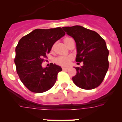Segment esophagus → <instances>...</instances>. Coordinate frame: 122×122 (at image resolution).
Here are the masks:
<instances>
[{
    "mask_svg": "<svg viewBox=\"0 0 122 122\" xmlns=\"http://www.w3.org/2000/svg\"><path fill=\"white\" fill-rule=\"evenodd\" d=\"M68 69V68H65V67L62 68V70H63V71H66Z\"/></svg>",
    "mask_w": 122,
    "mask_h": 122,
    "instance_id": "1",
    "label": "esophagus"
}]
</instances>
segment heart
<instances>
[{
    "label": "heart",
    "instance_id": "1",
    "mask_svg": "<svg viewBox=\"0 0 122 122\" xmlns=\"http://www.w3.org/2000/svg\"><path fill=\"white\" fill-rule=\"evenodd\" d=\"M71 39V38L66 37L65 38H64L63 40V41L65 43V45L66 44L68 41L69 40ZM73 57L71 56H59L58 57L56 58L54 60V62L56 64L59 65L60 66H68L70 64L71 61L73 60Z\"/></svg>",
    "mask_w": 122,
    "mask_h": 122
}]
</instances>
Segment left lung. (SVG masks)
Returning a JSON list of instances; mask_svg holds the SVG:
<instances>
[{"instance_id": "8db88e82", "label": "left lung", "mask_w": 122, "mask_h": 122, "mask_svg": "<svg viewBox=\"0 0 122 122\" xmlns=\"http://www.w3.org/2000/svg\"><path fill=\"white\" fill-rule=\"evenodd\" d=\"M62 29L76 42V61L84 64L81 67H75L77 73L72 77L73 82L86 90L98 87L109 68V51L104 40L95 31L80 25Z\"/></svg>"}]
</instances>
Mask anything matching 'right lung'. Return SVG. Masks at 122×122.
I'll use <instances>...</instances> for the list:
<instances>
[{"instance_id":"right-lung-1","label":"right lung","mask_w":122,"mask_h":122,"mask_svg":"<svg viewBox=\"0 0 122 122\" xmlns=\"http://www.w3.org/2000/svg\"><path fill=\"white\" fill-rule=\"evenodd\" d=\"M65 35L60 27L35 29L18 42L15 50L16 71L23 84L32 92H45L56 83L62 68L52 63L43 68L41 64L54 44Z\"/></svg>"}]
</instances>
